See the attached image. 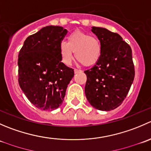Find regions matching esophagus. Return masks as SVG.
I'll use <instances>...</instances> for the list:
<instances>
[{
  "label": "esophagus",
  "mask_w": 151,
  "mask_h": 151,
  "mask_svg": "<svg viewBox=\"0 0 151 151\" xmlns=\"http://www.w3.org/2000/svg\"><path fill=\"white\" fill-rule=\"evenodd\" d=\"M79 72H82V70L77 69V68H74V73H75V74H77V73H79Z\"/></svg>",
  "instance_id": "obj_1"
}]
</instances>
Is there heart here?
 I'll return each instance as SVG.
<instances>
[{"label": "heart", "mask_w": 151, "mask_h": 151, "mask_svg": "<svg viewBox=\"0 0 151 151\" xmlns=\"http://www.w3.org/2000/svg\"><path fill=\"white\" fill-rule=\"evenodd\" d=\"M59 52L65 64H71L74 52L76 58L82 64L90 66L99 60L102 53V45L96 36H91L82 31H74L68 36L67 43L60 42Z\"/></svg>", "instance_id": "obj_1"}]
</instances>
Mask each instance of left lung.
<instances>
[{
    "label": "left lung",
    "mask_w": 151,
    "mask_h": 151,
    "mask_svg": "<svg viewBox=\"0 0 151 151\" xmlns=\"http://www.w3.org/2000/svg\"><path fill=\"white\" fill-rule=\"evenodd\" d=\"M91 31L101 41L102 53L99 60L84 71L85 96L96 109L112 110L122 104L134 81L132 49L118 33L99 27H92Z\"/></svg>",
    "instance_id": "obj_1"
}]
</instances>
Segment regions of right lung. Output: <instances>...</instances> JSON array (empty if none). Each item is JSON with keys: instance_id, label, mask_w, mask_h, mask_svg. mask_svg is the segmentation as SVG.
I'll list each match as a JSON object with an SVG mask.
<instances>
[{"instance_id": "right-lung-1", "label": "right lung", "mask_w": 151, "mask_h": 151, "mask_svg": "<svg viewBox=\"0 0 151 151\" xmlns=\"http://www.w3.org/2000/svg\"><path fill=\"white\" fill-rule=\"evenodd\" d=\"M67 33L63 27H44L25 39L18 55L19 87L35 106L54 110L62 104L74 69L61 62L59 45Z\"/></svg>"}]
</instances>
